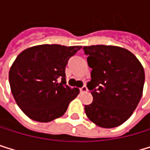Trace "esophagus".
<instances>
[{"label": "esophagus", "mask_w": 150, "mask_h": 150, "mask_svg": "<svg viewBox=\"0 0 150 150\" xmlns=\"http://www.w3.org/2000/svg\"><path fill=\"white\" fill-rule=\"evenodd\" d=\"M87 87H86V85H83L82 87L80 88V92L81 93H85V92H87Z\"/></svg>", "instance_id": "34e87169"}]
</instances>
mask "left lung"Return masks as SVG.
<instances>
[{
  "mask_svg": "<svg viewBox=\"0 0 150 150\" xmlns=\"http://www.w3.org/2000/svg\"><path fill=\"white\" fill-rule=\"evenodd\" d=\"M91 72L87 88L93 103L84 105L86 116L97 126L114 128L125 122L142 96L145 73L138 58L129 50L96 45L83 47Z\"/></svg>",
  "mask_w": 150,
  "mask_h": 150,
  "instance_id": "1",
  "label": "left lung"
}]
</instances>
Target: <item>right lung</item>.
I'll return each instance as SVG.
<instances>
[{
	"label": "right lung",
	"mask_w": 150,
	"mask_h": 150,
	"mask_svg": "<svg viewBox=\"0 0 150 150\" xmlns=\"http://www.w3.org/2000/svg\"><path fill=\"white\" fill-rule=\"evenodd\" d=\"M81 47L39 45L17 57L9 72V81L17 104L28 118L48 122L67 112L79 90L67 85L66 67Z\"/></svg>",
	"instance_id": "add662e5"
}]
</instances>
